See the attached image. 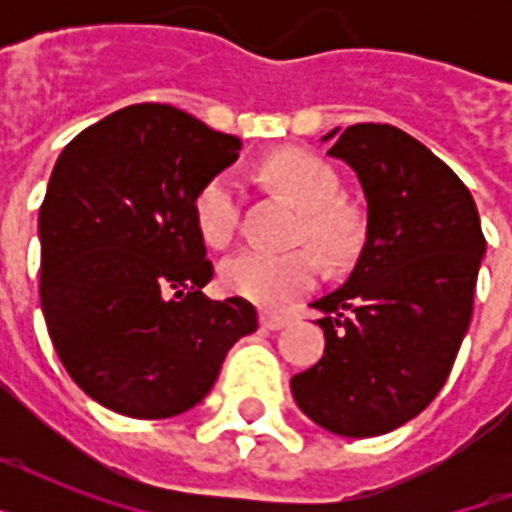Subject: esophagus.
Returning a JSON list of instances; mask_svg holds the SVG:
<instances>
[{"label":"esophagus","instance_id":"esophagus-1","mask_svg":"<svg viewBox=\"0 0 512 512\" xmlns=\"http://www.w3.org/2000/svg\"><path fill=\"white\" fill-rule=\"evenodd\" d=\"M289 321H292V316H289V313H279V311L260 313V324H263L265 329H284Z\"/></svg>","mask_w":512,"mask_h":512}]
</instances>
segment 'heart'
Here are the masks:
<instances>
[{"mask_svg": "<svg viewBox=\"0 0 512 512\" xmlns=\"http://www.w3.org/2000/svg\"><path fill=\"white\" fill-rule=\"evenodd\" d=\"M268 183L300 207V239H308L329 260H345L358 244V225L348 209L337 207V175L327 164L303 151H279L260 167ZM239 188L228 175L212 177L193 199V220L209 247H228L239 231ZM319 276V260L311 249H244L220 268L223 287L236 297L260 305L284 303L311 289Z\"/></svg>", "mask_w": 512, "mask_h": 512, "instance_id": "obj_1", "label": "heart"}]
</instances>
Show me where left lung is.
<instances>
[{
	"label": "left lung",
	"mask_w": 512,
	"mask_h": 512,
	"mask_svg": "<svg viewBox=\"0 0 512 512\" xmlns=\"http://www.w3.org/2000/svg\"><path fill=\"white\" fill-rule=\"evenodd\" d=\"M329 156L361 180L366 241L350 279L313 303L327 348L292 377V393L329 433L382 436L444 388L470 327L486 239L468 185L393 124H353Z\"/></svg>",
	"instance_id": "obj_1"
}]
</instances>
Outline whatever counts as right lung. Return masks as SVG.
I'll use <instances>...</instances> for the list:
<instances>
[{"label": "right lung", "instance_id": "1", "mask_svg": "<svg viewBox=\"0 0 512 512\" xmlns=\"http://www.w3.org/2000/svg\"><path fill=\"white\" fill-rule=\"evenodd\" d=\"M239 151L180 108L140 103L79 132L55 162L39 209L42 313L71 380L111 412H188L257 329L244 297L201 292L215 268L193 220L201 185Z\"/></svg>", "mask_w": 512, "mask_h": 512}]
</instances>
